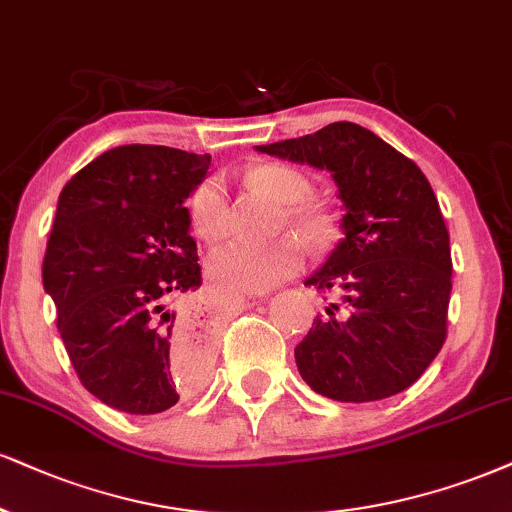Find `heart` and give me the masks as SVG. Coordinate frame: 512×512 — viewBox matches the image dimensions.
<instances>
[{
  "label": "heart",
  "mask_w": 512,
  "mask_h": 512,
  "mask_svg": "<svg viewBox=\"0 0 512 512\" xmlns=\"http://www.w3.org/2000/svg\"><path fill=\"white\" fill-rule=\"evenodd\" d=\"M249 182L266 192L270 199L285 206L282 216L294 235L304 242H318L325 230V220L308 206L313 182L304 170L289 163H263L249 173ZM189 225L204 242H218L230 223V197L225 182L211 175L201 180L187 201ZM304 254L296 239L285 237L270 244L227 242L220 244L206 258L208 277L213 285L232 294H256L280 285L301 268Z\"/></svg>",
  "instance_id": "heart-1"
}]
</instances>
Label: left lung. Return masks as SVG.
Segmentation results:
<instances>
[{"instance_id": "1", "label": "left lung", "mask_w": 512, "mask_h": 512, "mask_svg": "<svg viewBox=\"0 0 512 512\" xmlns=\"http://www.w3.org/2000/svg\"><path fill=\"white\" fill-rule=\"evenodd\" d=\"M256 149L330 170L344 201V239L306 280L337 301L294 349L304 382L344 403L408 389L444 346L451 299L449 230L425 173L349 121Z\"/></svg>"}]
</instances>
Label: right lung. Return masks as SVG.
Returning a JSON list of instances; mask_svg holds the SVG:
<instances>
[{
    "label": "right lung",
    "instance_id": "1",
    "mask_svg": "<svg viewBox=\"0 0 512 512\" xmlns=\"http://www.w3.org/2000/svg\"><path fill=\"white\" fill-rule=\"evenodd\" d=\"M211 156L125 144L63 187L42 263L44 292L82 387L132 415L199 387L211 342L175 299L201 287L185 199Z\"/></svg>",
    "mask_w": 512,
    "mask_h": 512
}]
</instances>
